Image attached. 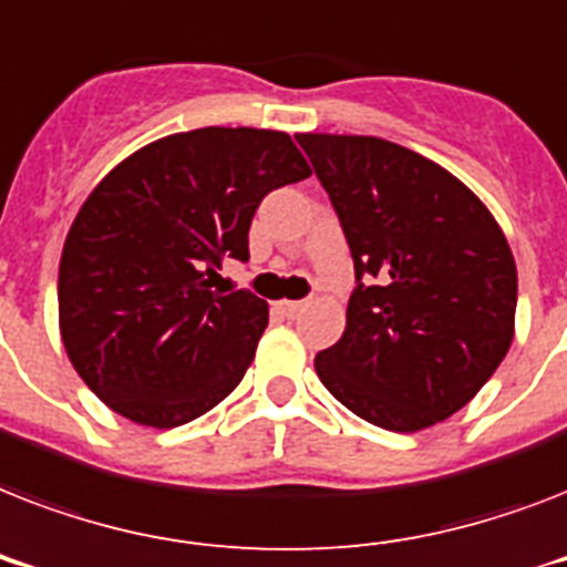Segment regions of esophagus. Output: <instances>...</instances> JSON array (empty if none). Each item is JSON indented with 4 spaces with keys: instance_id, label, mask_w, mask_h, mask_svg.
Segmentation results:
<instances>
[{
    "instance_id": "esophagus-1",
    "label": "esophagus",
    "mask_w": 567,
    "mask_h": 567,
    "mask_svg": "<svg viewBox=\"0 0 567 567\" xmlns=\"http://www.w3.org/2000/svg\"><path fill=\"white\" fill-rule=\"evenodd\" d=\"M276 309L282 311L285 318H297V315L306 309V302H302V300H282V302H276Z\"/></svg>"
}]
</instances>
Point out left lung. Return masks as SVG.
Returning a JSON list of instances; mask_svg holds the SVG:
<instances>
[{"mask_svg": "<svg viewBox=\"0 0 567 567\" xmlns=\"http://www.w3.org/2000/svg\"><path fill=\"white\" fill-rule=\"evenodd\" d=\"M336 208L355 288L341 341L315 355L362 421L414 432L458 412L512 344L518 270L480 199L382 137L297 135Z\"/></svg>", "mask_w": 567, "mask_h": 567, "instance_id": "obj_1", "label": "left lung"}]
</instances>
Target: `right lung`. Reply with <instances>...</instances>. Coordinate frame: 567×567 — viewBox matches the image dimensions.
Here are the masks:
<instances>
[{"label": "right lung", "mask_w": 567, "mask_h": 567, "mask_svg": "<svg viewBox=\"0 0 567 567\" xmlns=\"http://www.w3.org/2000/svg\"><path fill=\"white\" fill-rule=\"evenodd\" d=\"M309 176L285 132L208 126L137 150L96 185L66 235L58 309L66 355L102 403L171 430L235 391L267 302L212 282L226 258H249L261 199Z\"/></svg>", "instance_id": "right-lung-1"}]
</instances>
